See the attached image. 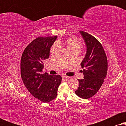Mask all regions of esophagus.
<instances>
[{"instance_id":"esophagus-1","label":"esophagus","mask_w":126,"mask_h":126,"mask_svg":"<svg viewBox=\"0 0 126 126\" xmlns=\"http://www.w3.org/2000/svg\"><path fill=\"white\" fill-rule=\"evenodd\" d=\"M63 79H69L70 78V77L68 76H66V75H63Z\"/></svg>"}]
</instances>
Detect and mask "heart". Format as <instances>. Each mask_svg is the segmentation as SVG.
<instances>
[{
  "mask_svg": "<svg viewBox=\"0 0 126 126\" xmlns=\"http://www.w3.org/2000/svg\"><path fill=\"white\" fill-rule=\"evenodd\" d=\"M64 45L70 52H79L82 46V43L79 39L76 38H69L65 40H59L51 47L50 52L51 54H54L57 52L60 46Z\"/></svg>",
  "mask_w": 126,
  "mask_h": 126,
  "instance_id": "obj_1",
  "label": "heart"
}]
</instances>
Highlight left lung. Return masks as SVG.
I'll use <instances>...</instances> for the list:
<instances>
[{
    "label": "left lung",
    "instance_id": "obj_1",
    "mask_svg": "<svg viewBox=\"0 0 126 126\" xmlns=\"http://www.w3.org/2000/svg\"><path fill=\"white\" fill-rule=\"evenodd\" d=\"M87 50L81 63L83 69L84 79L78 80L79 87L75 91L81 98L88 99L98 92L107 73V58L100 42L91 34L80 31Z\"/></svg>",
    "mask_w": 126,
    "mask_h": 126
}]
</instances>
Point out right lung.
<instances>
[{"label":"right lung","mask_w":126,"mask_h":126,"mask_svg":"<svg viewBox=\"0 0 126 126\" xmlns=\"http://www.w3.org/2000/svg\"><path fill=\"white\" fill-rule=\"evenodd\" d=\"M57 37H39L25 48L20 60V74L23 84L34 97L49 103L57 97L61 83L60 75L43 73L44 61L49 57L50 49Z\"/></svg>","instance_id":"obj_1"}]
</instances>
